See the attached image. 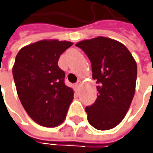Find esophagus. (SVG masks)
I'll return each instance as SVG.
<instances>
[{
	"mask_svg": "<svg viewBox=\"0 0 153 153\" xmlns=\"http://www.w3.org/2000/svg\"><path fill=\"white\" fill-rule=\"evenodd\" d=\"M80 85H81V81L79 80L78 82H77L76 84H75V87H76L77 89H79V88L80 87Z\"/></svg>",
	"mask_w": 153,
	"mask_h": 153,
	"instance_id": "esophagus-1",
	"label": "esophagus"
}]
</instances>
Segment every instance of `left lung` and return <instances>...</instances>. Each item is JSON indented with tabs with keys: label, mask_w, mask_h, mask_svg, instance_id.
Returning a JSON list of instances; mask_svg holds the SVG:
<instances>
[{
	"label": "left lung",
	"mask_w": 153,
	"mask_h": 153,
	"mask_svg": "<svg viewBox=\"0 0 153 153\" xmlns=\"http://www.w3.org/2000/svg\"><path fill=\"white\" fill-rule=\"evenodd\" d=\"M90 60L96 80L97 99L85 108L88 121L97 130H110L120 123L132 101L137 66L130 51L119 42L98 37L78 42Z\"/></svg>",
	"instance_id": "1"
}]
</instances>
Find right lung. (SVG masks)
Here are the masks:
<instances>
[{
    "label": "right lung",
    "instance_id": "add662e5",
    "mask_svg": "<svg viewBox=\"0 0 153 153\" xmlns=\"http://www.w3.org/2000/svg\"><path fill=\"white\" fill-rule=\"evenodd\" d=\"M73 42L42 40L22 48L12 68L17 94L25 111L37 124L53 127L61 124L74 98L65 85L59 57Z\"/></svg>",
    "mask_w": 153,
    "mask_h": 153
}]
</instances>
